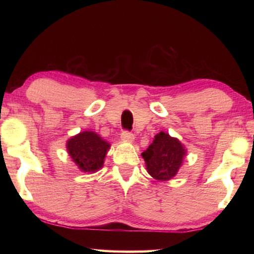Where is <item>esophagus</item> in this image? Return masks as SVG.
Instances as JSON below:
<instances>
[{"mask_svg":"<svg viewBox=\"0 0 254 254\" xmlns=\"http://www.w3.org/2000/svg\"><path fill=\"white\" fill-rule=\"evenodd\" d=\"M121 139L123 141H128V142H131V141L134 140V134L130 131H123L121 134Z\"/></svg>","mask_w":254,"mask_h":254,"instance_id":"esophagus-1","label":"esophagus"}]
</instances>
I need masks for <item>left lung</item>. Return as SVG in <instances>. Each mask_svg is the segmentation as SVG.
Masks as SVG:
<instances>
[{
  "instance_id": "obj_1",
  "label": "left lung",
  "mask_w": 254,
  "mask_h": 254,
  "mask_svg": "<svg viewBox=\"0 0 254 254\" xmlns=\"http://www.w3.org/2000/svg\"><path fill=\"white\" fill-rule=\"evenodd\" d=\"M186 150L176 137L160 132L142 153L148 173L154 179L166 182L176 176L182 166Z\"/></svg>"
}]
</instances>
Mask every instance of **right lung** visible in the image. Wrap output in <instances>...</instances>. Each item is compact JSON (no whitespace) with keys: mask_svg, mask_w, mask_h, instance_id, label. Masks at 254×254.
Segmentation results:
<instances>
[{"mask_svg":"<svg viewBox=\"0 0 254 254\" xmlns=\"http://www.w3.org/2000/svg\"><path fill=\"white\" fill-rule=\"evenodd\" d=\"M110 147L109 142L92 131L81 132L67 142L68 153L85 173H95L102 168Z\"/></svg>","mask_w":254,"mask_h":254,"instance_id":"obj_1","label":"right lung"}]
</instances>
